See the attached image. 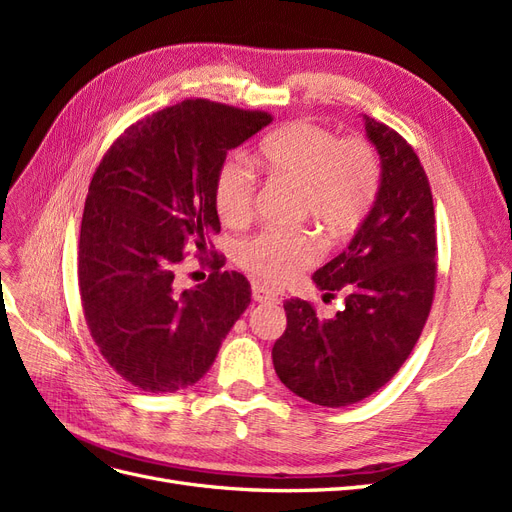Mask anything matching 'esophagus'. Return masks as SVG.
<instances>
[{
    "label": "esophagus",
    "mask_w": 512,
    "mask_h": 512,
    "mask_svg": "<svg viewBox=\"0 0 512 512\" xmlns=\"http://www.w3.org/2000/svg\"><path fill=\"white\" fill-rule=\"evenodd\" d=\"M252 297H254V301H258V303H275V301H277V294H275L273 290H269L267 286H262V284H254Z\"/></svg>",
    "instance_id": "1"
}]
</instances>
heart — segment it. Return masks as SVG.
Returning a JSON list of instances; mask_svg holds the SVG:
<instances>
[{"label":"heart","mask_w":512,"mask_h":512,"mask_svg":"<svg viewBox=\"0 0 512 512\" xmlns=\"http://www.w3.org/2000/svg\"><path fill=\"white\" fill-rule=\"evenodd\" d=\"M258 162L273 181L299 190L297 218L316 222L329 239L346 241L374 209L382 168L367 138H339L312 121H294L269 134L258 147ZM256 175L243 158L222 162L213 181V205L226 226L252 218ZM322 243L309 230H262L237 245V262L258 280L284 284L314 267Z\"/></svg>","instance_id":"obj_1"}]
</instances>
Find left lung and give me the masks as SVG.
<instances>
[{
    "label": "left lung",
    "instance_id": "obj_1",
    "mask_svg": "<svg viewBox=\"0 0 512 512\" xmlns=\"http://www.w3.org/2000/svg\"><path fill=\"white\" fill-rule=\"evenodd\" d=\"M382 160L374 209L346 250L314 273L324 297L344 294L333 318L290 299L273 346L275 374L312 404H356L389 382L421 337L436 292V215L429 179L412 145L363 115Z\"/></svg>",
    "mask_w": 512,
    "mask_h": 512
}]
</instances>
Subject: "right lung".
<instances>
[{
  "mask_svg": "<svg viewBox=\"0 0 512 512\" xmlns=\"http://www.w3.org/2000/svg\"><path fill=\"white\" fill-rule=\"evenodd\" d=\"M273 121L203 98L138 119L104 153L85 200L79 288L91 337L117 374L145 393H177L213 365L250 305V282L222 271L215 173L230 149ZM211 253L208 282L174 277L187 250Z\"/></svg>",
  "mask_w": 512,
  "mask_h": 512,
  "instance_id": "1",
  "label": "right lung"
}]
</instances>
